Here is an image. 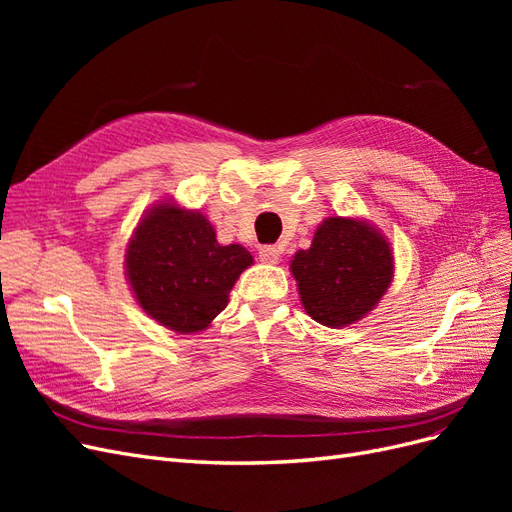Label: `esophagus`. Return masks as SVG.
Masks as SVG:
<instances>
[{
	"label": "esophagus",
	"instance_id": "obj_1",
	"mask_svg": "<svg viewBox=\"0 0 512 512\" xmlns=\"http://www.w3.org/2000/svg\"><path fill=\"white\" fill-rule=\"evenodd\" d=\"M258 256H260L262 262H267V265H275V262L280 260V247H277V245H265V247H260Z\"/></svg>",
	"mask_w": 512,
	"mask_h": 512
}]
</instances>
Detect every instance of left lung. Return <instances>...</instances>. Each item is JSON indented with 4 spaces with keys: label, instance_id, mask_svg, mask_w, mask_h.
I'll use <instances>...</instances> for the list:
<instances>
[{
    "label": "left lung",
    "instance_id": "left-lung-1",
    "mask_svg": "<svg viewBox=\"0 0 512 512\" xmlns=\"http://www.w3.org/2000/svg\"><path fill=\"white\" fill-rule=\"evenodd\" d=\"M305 312L324 327L361 320L393 280L391 245L378 230L350 218H327L309 250L292 258Z\"/></svg>",
    "mask_w": 512,
    "mask_h": 512
}]
</instances>
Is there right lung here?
Returning a JSON list of instances; mask_svg holds the SVG:
<instances>
[{
  "label": "right lung",
  "mask_w": 512,
  "mask_h": 512,
  "mask_svg": "<svg viewBox=\"0 0 512 512\" xmlns=\"http://www.w3.org/2000/svg\"><path fill=\"white\" fill-rule=\"evenodd\" d=\"M254 262L245 247L220 245L205 215L175 203L153 207L136 226L126 273L145 312L177 333L209 327Z\"/></svg>",
  "instance_id": "obj_1"
}]
</instances>
